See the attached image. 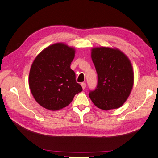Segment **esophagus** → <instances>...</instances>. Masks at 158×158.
<instances>
[{"label": "esophagus", "instance_id": "obj_1", "mask_svg": "<svg viewBox=\"0 0 158 158\" xmlns=\"http://www.w3.org/2000/svg\"><path fill=\"white\" fill-rule=\"evenodd\" d=\"M81 85L83 89H85V87H86V83H81Z\"/></svg>", "mask_w": 158, "mask_h": 158}]
</instances>
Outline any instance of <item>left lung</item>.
Masks as SVG:
<instances>
[{
    "instance_id": "1",
    "label": "left lung",
    "mask_w": 158,
    "mask_h": 158,
    "mask_svg": "<svg viewBox=\"0 0 158 158\" xmlns=\"http://www.w3.org/2000/svg\"><path fill=\"white\" fill-rule=\"evenodd\" d=\"M91 59L98 73V85L90 91L94 105L103 110L122 106L133 89L134 73L129 58L118 48H92Z\"/></svg>"
}]
</instances>
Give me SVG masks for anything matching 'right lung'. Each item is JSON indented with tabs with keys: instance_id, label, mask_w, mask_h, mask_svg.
Wrapping results in <instances>:
<instances>
[{
	"instance_id": "obj_1",
	"label": "right lung",
	"mask_w": 158,
	"mask_h": 158,
	"mask_svg": "<svg viewBox=\"0 0 158 158\" xmlns=\"http://www.w3.org/2000/svg\"><path fill=\"white\" fill-rule=\"evenodd\" d=\"M75 49L59 42L40 52L31 64L29 87L35 101L47 110L56 111L69 105L82 87L71 69Z\"/></svg>"
}]
</instances>
